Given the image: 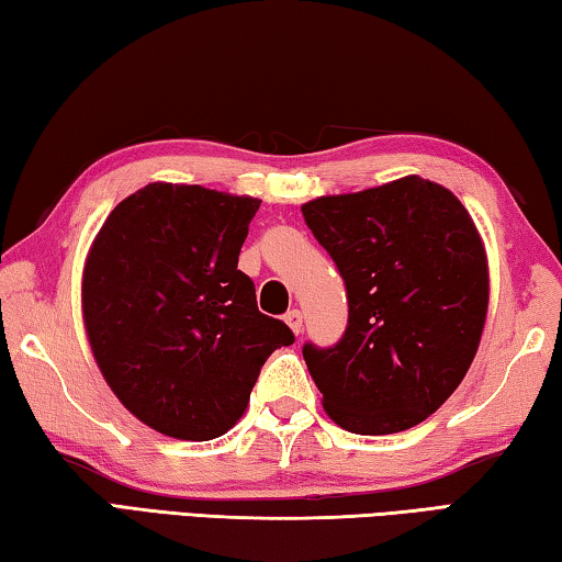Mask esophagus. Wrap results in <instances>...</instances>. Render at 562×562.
I'll list each match as a JSON object with an SVG mask.
<instances>
[{"label":"esophagus","mask_w":562,"mask_h":562,"mask_svg":"<svg viewBox=\"0 0 562 562\" xmlns=\"http://www.w3.org/2000/svg\"><path fill=\"white\" fill-rule=\"evenodd\" d=\"M284 322H288V327L294 331V335H302V312L300 310H290L288 315H284Z\"/></svg>","instance_id":"34e87169"}]
</instances>
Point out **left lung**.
<instances>
[{"label":"left lung","instance_id":"obj_1","mask_svg":"<svg viewBox=\"0 0 562 562\" xmlns=\"http://www.w3.org/2000/svg\"><path fill=\"white\" fill-rule=\"evenodd\" d=\"M304 223L347 284L335 347L302 357L327 416L384 436L429 418L463 382L488 312V258L449 188L406 176L302 205Z\"/></svg>","mask_w":562,"mask_h":562}]
</instances>
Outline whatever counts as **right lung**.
<instances>
[{
    "label": "right lung",
    "mask_w": 562,
    "mask_h": 562,
    "mask_svg": "<svg viewBox=\"0 0 562 562\" xmlns=\"http://www.w3.org/2000/svg\"><path fill=\"white\" fill-rule=\"evenodd\" d=\"M258 207L250 195L158 180L113 207L89 247L91 355L119 402L158 434L211 441L233 429L265 359L294 341L237 270Z\"/></svg>",
    "instance_id": "add662e5"
}]
</instances>
